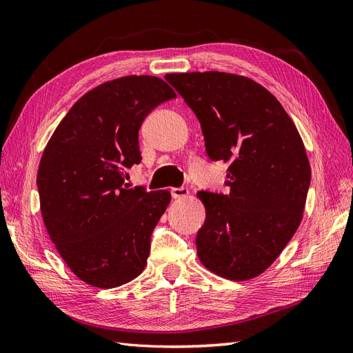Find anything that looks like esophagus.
<instances>
[{"label":"esophagus","mask_w":353,"mask_h":353,"mask_svg":"<svg viewBox=\"0 0 353 353\" xmlns=\"http://www.w3.org/2000/svg\"><path fill=\"white\" fill-rule=\"evenodd\" d=\"M170 194L174 199H184L188 196V188L187 187H175L170 188Z\"/></svg>","instance_id":"obj_1"}]
</instances>
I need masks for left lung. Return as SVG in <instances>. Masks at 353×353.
<instances>
[{
  "mask_svg": "<svg viewBox=\"0 0 353 353\" xmlns=\"http://www.w3.org/2000/svg\"><path fill=\"white\" fill-rule=\"evenodd\" d=\"M201 125L210 160L228 162V194L199 191L206 219L196 237L206 268L243 281L279 258L302 221L311 166L301 135L274 95L225 72L169 73Z\"/></svg>",
  "mask_w": 353,
  "mask_h": 353,
  "instance_id": "left-lung-1",
  "label": "left lung"
}]
</instances>
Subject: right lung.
Wrapping results in <instances>:
<instances>
[{
  "mask_svg": "<svg viewBox=\"0 0 353 353\" xmlns=\"http://www.w3.org/2000/svg\"><path fill=\"white\" fill-rule=\"evenodd\" d=\"M175 97L148 74L104 82L72 105L42 153V219L63 261L90 285H122L144 270L170 193L128 188L123 170L141 162L138 131L148 113Z\"/></svg>",
  "mask_w": 353,
  "mask_h": 353,
  "instance_id": "add662e5",
  "label": "right lung"
}]
</instances>
